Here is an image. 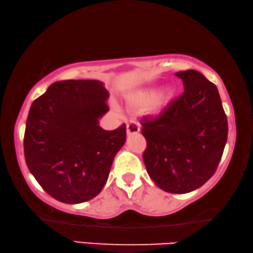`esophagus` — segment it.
<instances>
[{"label": "esophagus", "instance_id": "34e87169", "mask_svg": "<svg viewBox=\"0 0 253 253\" xmlns=\"http://www.w3.org/2000/svg\"><path fill=\"white\" fill-rule=\"evenodd\" d=\"M139 131H140L139 123H136V122H130V123L126 124V133H127V134L138 133Z\"/></svg>", "mask_w": 253, "mask_h": 253}]
</instances>
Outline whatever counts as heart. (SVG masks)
<instances>
[{
	"label": "heart",
	"instance_id": "obj_1",
	"mask_svg": "<svg viewBox=\"0 0 253 253\" xmlns=\"http://www.w3.org/2000/svg\"><path fill=\"white\" fill-rule=\"evenodd\" d=\"M172 96L173 90L171 87H165L156 95L152 89H146L131 97L129 99V104L131 106H147L151 104V110L158 112L163 110L165 106H167L168 103L171 101ZM115 111H119L117 106H115Z\"/></svg>",
	"mask_w": 253,
	"mask_h": 253
}]
</instances>
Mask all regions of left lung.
<instances>
[{
  "instance_id": "1",
  "label": "left lung",
  "mask_w": 253,
  "mask_h": 253,
  "mask_svg": "<svg viewBox=\"0 0 253 253\" xmlns=\"http://www.w3.org/2000/svg\"><path fill=\"white\" fill-rule=\"evenodd\" d=\"M176 76L184 93L158 117L141 120L143 163L159 188L185 194L214 175L227 140V119L216 86L203 74L189 69Z\"/></svg>"
}]
</instances>
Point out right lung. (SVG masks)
<instances>
[{
  "instance_id": "1",
  "label": "right lung",
  "mask_w": 253,
  "mask_h": 253,
  "mask_svg": "<svg viewBox=\"0 0 253 253\" xmlns=\"http://www.w3.org/2000/svg\"><path fill=\"white\" fill-rule=\"evenodd\" d=\"M109 92L99 81H61L33 101L24 132V158L55 200L78 204L98 195L126 139V126L103 130Z\"/></svg>"
}]
</instances>
